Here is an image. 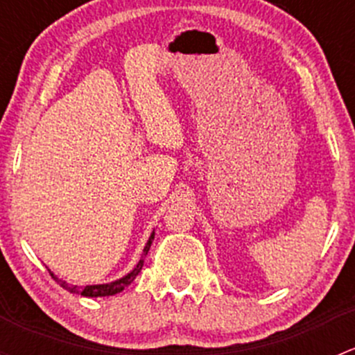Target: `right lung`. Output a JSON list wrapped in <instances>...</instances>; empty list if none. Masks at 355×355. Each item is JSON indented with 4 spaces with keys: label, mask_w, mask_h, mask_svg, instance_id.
Segmentation results:
<instances>
[{
    "label": "right lung",
    "mask_w": 355,
    "mask_h": 355,
    "mask_svg": "<svg viewBox=\"0 0 355 355\" xmlns=\"http://www.w3.org/2000/svg\"><path fill=\"white\" fill-rule=\"evenodd\" d=\"M153 241H155V232H153L151 235H149L148 242H146L144 249H142V254H141V259L137 261V264L134 266V270L130 271V273H127L125 277L118 278V280L114 282H110V284H99V285H85V287H78V285H71V284H67V282L60 280L58 277H56L53 271H49L51 273V277L55 278L56 284L62 285L63 288L68 290L70 293H80V295L84 297H110V295H114V293L121 292L125 287H128V285L132 284V282L135 280V277H137L139 273H141L142 266H144V257L146 254H148L149 247H151Z\"/></svg>",
    "instance_id": "right-lung-1"
}]
</instances>
